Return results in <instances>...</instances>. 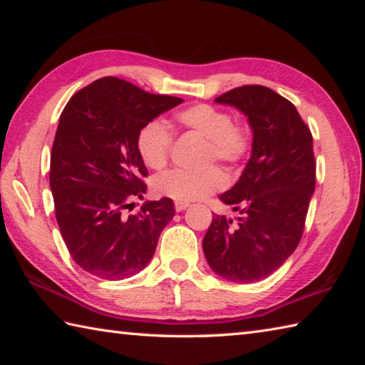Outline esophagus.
Here are the masks:
<instances>
[{
	"label": "esophagus",
	"instance_id": "esophagus-1",
	"mask_svg": "<svg viewBox=\"0 0 365 365\" xmlns=\"http://www.w3.org/2000/svg\"><path fill=\"white\" fill-rule=\"evenodd\" d=\"M190 204L188 202H175V210L177 212H183L185 208H188Z\"/></svg>",
	"mask_w": 365,
	"mask_h": 365
}]
</instances>
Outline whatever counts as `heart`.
I'll return each mask as SVG.
<instances>
[{
	"label": "heart",
	"mask_w": 365,
	"mask_h": 365,
	"mask_svg": "<svg viewBox=\"0 0 365 365\" xmlns=\"http://www.w3.org/2000/svg\"><path fill=\"white\" fill-rule=\"evenodd\" d=\"M175 122L183 130L204 138L207 163L218 161L229 168L242 165L252 149L251 130L245 123L234 122L232 114L222 108L196 103L175 114ZM173 133L166 123L150 120L136 136V149L147 168L161 169L168 163ZM153 191L175 202H191L202 199L224 187V175L218 168H207L200 173L170 169L153 178Z\"/></svg>",
	"instance_id": "b5f03b06"
}]
</instances>
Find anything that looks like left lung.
<instances>
[{"mask_svg":"<svg viewBox=\"0 0 365 365\" xmlns=\"http://www.w3.org/2000/svg\"><path fill=\"white\" fill-rule=\"evenodd\" d=\"M238 108L252 128V155L240 180L220 196L240 213L213 215L202 247L216 274L237 284L262 281L297 250L315 190L312 133L277 92L246 84L215 100Z\"/></svg>","mask_w":365,"mask_h":365,"instance_id":"8db88e82","label":"left lung"}]
</instances>
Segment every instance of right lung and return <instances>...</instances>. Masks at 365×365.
I'll return each instance as SVG.
<instances>
[{"label":"right lung","instance_id":"1","mask_svg":"<svg viewBox=\"0 0 365 365\" xmlns=\"http://www.w3.org/2000/svg\"><path fill=\"white\" fill-rule=\"evenodd\" d=\"M103 76L68 100L61 113L50 158L54 213L72 259L108 281L147 267L161 230L174 216L173 199L149 200L125 215L145 192L149 175L136 149L143 125L182 103Z\"/></svg>","mask_w":365,"mask_h":365}]
</instances>
